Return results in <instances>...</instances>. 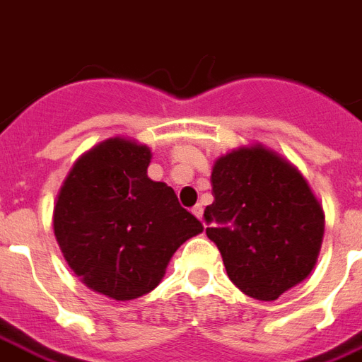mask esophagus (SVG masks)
<instances>
[{
  "mask_svg": "<svg viewBox=\"0 0 362 362\" xmlns=\"http://www.w3.org/2000/svg\"><path fill=\"white\" fill-rule=\"evenodd\" d=\"M191 211H193V216L199 217V219H202V211H204V208H202L201 202H197L195 206L191 208Z\"/></svg>",
  "mask_w": 362,
  "mask_h": 362,
  "instance_id": "esophagus-1",
  "label": "esophagus"
}]
</instances>
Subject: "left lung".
Wrapping results in <instances>:
<instances>
[{"mask_svg": "<svg viewBox=\"0 0 362 362\" xmlns=\"http://www.w3.org/2000/svg\"><path fill=\"white\" fill-rule=\"evenodd\" d=\"M206 234L230 281L260 301L275 299L313 272L324 211L305 178L264 146L221 156L211 171Z\"/></svg>", "mask_w": 362, "mask_h": 362, "instance_id": "obj_1", "label": "left lung"}]
</instances>
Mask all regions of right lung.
<instances>
[{"mask_svg":"<svg viewBox=\"0 0 362 362\" xmlns=\"http://www.w3.org/2000/svg\"><path fill=\"white\" fill-rule=\"evenodd\" d=\"M148 163L145 145L104 141L76 161L54 210L55 238L72 272L117 301L154 290L176 249L202 232L175 189L146 176Z\"/></svg>","mask_w":362,"mask_h":362,"instance_id":"right-lung-1","label":"right lung"}]
</instances>
